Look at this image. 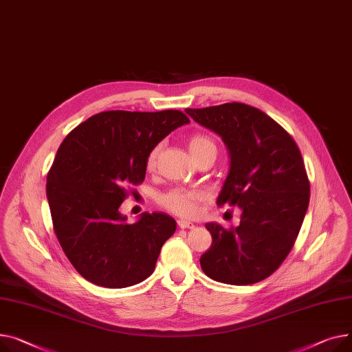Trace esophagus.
<instances>
[{"mask_svg": "<svg viewBox=\"0 0 352 352\" xmlns=\"http://www.w3.org/2000/svg\"><path fill=\"white\" fill-rule=\"evenodd\" d=\"M177 226L180 227V229H192V227H195V224L192 221H188V220H177Z\"/></svg>", "mask_w": 352, "mask_h": 352, "instance_id": "esophagus-1", "label": "esophagus"}]
</instances>
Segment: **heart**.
<instances>
[{
    "mask_svg": "<svg viewBox=\"0 0 352 352\" xmlns=\"http://www.w3.org/2000/svg\"><path fill=\"white\" fill-rule=\"evenodd\" d=\"M188 148L190 151V155L195 159L204 152H209V151L216 152V143L209 135L195 133L188 140ZM157 155H159V146H155L153 149H151V152L146 156V163H144L146 170L155 169ZM201 199H203V193L200 190L176 188V189H172L166 193L160 195L159 203L162 208H164L166 210H169L177 216L192 217L197 213L199 203L201 201Z\"/></svg>",
    "mask_w": 352,
    "mask_h": 352,
    "instance_id": "b5f03b06",
    "label": "heart"
}]
</instances>
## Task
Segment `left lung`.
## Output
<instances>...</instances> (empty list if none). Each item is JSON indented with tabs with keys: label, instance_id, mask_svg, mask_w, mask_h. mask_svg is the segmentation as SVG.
I'll list each match as a JSON object with an SVG mask.
<instances>
[{
	"label": "left lung",
	"instance_id": "left-lung-1",
	"mask_svg": "<svg viewBox=\"0 0 352 352\" xmlns=\"http://www.w3.org/2000/svg\"><path fill=\"white\" fill-rule=\"evenodd\" d=\"M197 123L221 136L230 152V172L217 206H239L237 227H206L210 249L200 265L210 278L247 285L272 276L300 233L309 201V180L293 136L263 111L240 102L186 109Z\"/></svg>",
	"mask_w": 352,
	"mask_h": 352
}]
</instances>
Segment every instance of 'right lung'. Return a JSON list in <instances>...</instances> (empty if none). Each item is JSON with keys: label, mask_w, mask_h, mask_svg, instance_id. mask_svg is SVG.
<instances>
[{"label": "right lung", "mask_w": 352, "mask_h": 352, "mask_svg": "<svg viewBox=\"0 0 352 352\" xmlns=\"http://www.w3.org/2000/svg\"><path fill=\"white\" fill-rule=\"evenodd\" d=\"M182 111H107L82 122L60 143L47 176L54 233L75 270L88 281L123 288L148 278L176 230L166 213L133 223L119 213L131 186L146 175V156L176 128Z\"/></svg>", "instance_id": "right-lung-1"}]
</instances>
